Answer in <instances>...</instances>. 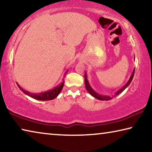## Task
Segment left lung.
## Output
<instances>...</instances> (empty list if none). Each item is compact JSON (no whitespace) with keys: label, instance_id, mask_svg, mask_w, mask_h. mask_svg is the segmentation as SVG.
<instances>
[{"label":"left lung","instance_id":"left-lung-1","mask_svg":"<svg viewBox=\"0 0 152 152\" xmlns=\"http://www.w3.org/2000/svg\"><path fill=\"white\" fill-rule=\"evenodd\" d=\"M134 73H135V69H134V71H133L132 72V74L131 77H130V78L129 79V81L127 82V83L125 85V86L122 87L121 89H120L119 90V91H117L115 94V95L114 96H117V95L120 94L121 93L124 91V90L126 88V87L129 86V85L130 84V83H131V81H132L133 79V77H134ZM85 85H86V89L87 90V91H88L90 94H91L92 96H94V97L96 98V99H99V100H105V101H107V100H110L112 99V97H111L110 96H107V95H101L99 94H97L96 92L94 91V89H93L91 86H89V82L88 81H87V75H86V73H85Z\"/></svg>","mask_w":152,"mask_h":152}]
</instances>
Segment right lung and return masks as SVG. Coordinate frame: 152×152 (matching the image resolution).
<instances>
[{
    "label": "right lung",
    "mask_w": 152,
    "mask_h": 152,
    "mask_svg": "<svg viewBox=\"0 0 152 152\" xmlns=\"http://www.w3.org/2000/svg\"><path fill=\"white\" fill-rule=\"evenodd\" d=\"M64 85V81H63L60 85H58V86L54 87V88L49 90V91H47L45 92L40 93V94H32L28 91H26L25 90H24L22 87L19 86V85L17 84L18 87H19V89L22 91L24 94L28 95V96L31 97L32 98L37 99V100H41V101H45V100H52L55 99V97H57V95L60 94L61 90H62Z\"/></svg>",
    "instance_id": "add662e5"
}]
</instances>
